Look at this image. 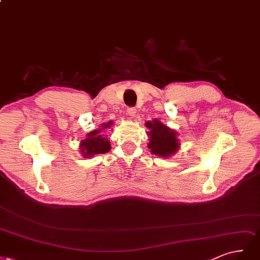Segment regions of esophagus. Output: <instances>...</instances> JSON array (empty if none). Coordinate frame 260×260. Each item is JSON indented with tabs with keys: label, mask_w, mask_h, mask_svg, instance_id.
I'll list each match as a JSON object with an SVG mask.
<instances>
[{
	"label": "esophagus",
	"mask_w": 260,
	"mask_h": 260,
	"mask_svg": "<svg viewBox=\"0 0 260 260\" xmlns=\"http://www.w3.org/2000/svg\"><path fill=\"white\" fill-rule=\"evenodd\" d=\"M127 114L129 116H132V118H134L136 114V109L135 108H127Z\"/></svg>",
	"instance_id": "esophagus-1"
}]
</instances>
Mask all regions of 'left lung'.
<instances>
[{
  "instance_id": "1",
  "label": "left lung",
  "mask_w": 260,
  "mask_h": 260,
  "mask_svg": "<svg viewBox=\"0 0 260 260\" xmlns=\"http://www.w3.org/2000/svg\"><path fill=\"white\" fill-rule=\"evenodd\" d=\"M146 127L149 129L147 132L149 137L148 148L152 154L170 157L178 151L180 144L176 131L166 126L158 120L148 121Z\"/></svg>"
}]
</instances>
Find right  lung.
<instances>
[{
    "label": "right lung",
    "mask_w": 260,
    "mask_h": 260,
    "mask_svg": "<svg viewBox=\"0 0 260 260\" xmlns=\"http://www.w3.org/2000/svg\"><path fill=\"white\" fill-rule=\"evenodd\" d=\"M112 121L102 124V127L91 131L85 136V139L80 142V153L83 157H91L96 154H104L110 151V141L105 135L106 129L111 127Z\"/></svg>",
    "instance_id": "add662e5"
}]
</instances>
